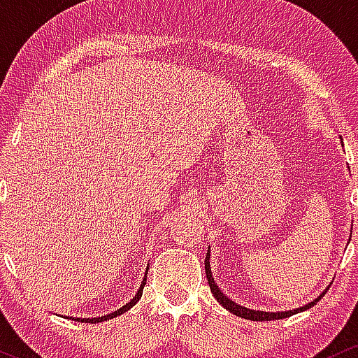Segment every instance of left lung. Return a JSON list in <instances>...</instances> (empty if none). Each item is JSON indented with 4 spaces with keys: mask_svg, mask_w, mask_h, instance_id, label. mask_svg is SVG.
<instances>
[{
    "mask_svg": "<svg viewBox=\"0 0 358 358\" xmlns=\"http://www.w3.org/2000/svg\"><path fill=\"white\" fill-rule=\"evenodd\" d=\"M204 271H206V277H208V284H210V289L213 292V296H215L216 301H218L220 304L224 309H228V311L233 313V315L240 316V318H245V320H254V321H271V320H282V318H287V316L291 315H296V313L299 311H304V309H309L311 306H315L318 301L323 298L324 296V291L323 294L320 296V298H316L313 303L306 304V306L303 308H298V309H292V311H282V313H266V311H254V309H248V308H243V306H238L236 303H233L231 299H228L227 296L223 294L222 291H220V287L216 286L215 279H213L211 275V267H210V252L206 254V259H204Z\"/></svg>",
    "mask_w": 358,
    "mask_h": 358,
    "instance_id": "obj_1",
    "label": "left lung"
}]
</instances>
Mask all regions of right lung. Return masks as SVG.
I'll return each mask as SVG.
<instances>
[{
    "label": "right lung",
    "mask_w": 358,
    "mask_h": 358,
    "mask_svg": "<svg viewBox=\"0 0 358 358\" xmlns=\"http://www.w3.org/2000/svg\"><path fill=\"white\" fill-rule=\"evenodd\" d=\"M147 277V275H145ZM145 277H143V280H142V286H140V289H138V291H136V294H135V298L134 299H131L130 301V303H128V304H125V306H122V308H120V309H116V311L115 313H110V315H106V316H101V318H76V320H78V321H81V323H83V321H84V323H87V321H90V323H101V321H106V320H111V318H115V316H120V315H123V313H127L128 311V309H130L131 306H135V303H136V301H138L140 298H142V292H143V286H145V284H147V279H145Z\"/></svg>",
    "instance_id": "obj_1"
}]
</instances>
